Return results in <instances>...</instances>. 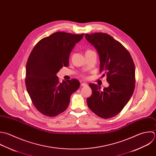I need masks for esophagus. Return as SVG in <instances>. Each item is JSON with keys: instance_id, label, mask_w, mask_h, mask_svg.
Here are the masks:
<instances>
[{"instance_id": "34e87169", "label": "esophagus", "mask_w": 156, "mask_h": 156, "mask_svg": "<svg viewBox=\"0 0 156 156\" xmlns=\"http://www.w3.org/2000/svg\"><path fill=\"white\" fill-rule=\"evenodd\" d=\"M81 86H87V84L86 83H82L81 84Z\"/></svg>"}]
</instances>
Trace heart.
<instances>
[{"mask_svg":"<svg viewBox=\"0 0 156 156\" xmlns=\"http://www.w3.org/2000/svg\"><path fill=\"white\" fill-rule=\"evenodd\" d=\"M91 51H92V50H87L86 51V53H89V52H90Z\"/></svg>","mask_w":156,"mask_h":156,"instance_id":"b5f03b06","label":"heart"}]
</instances>
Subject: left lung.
Returning a JSON list of instances; mask_svg holds the SVG:
<instances>
[{
	"label": "left lung",
	"instance_id": "1",
	"mask_svg": "<svg viewBox=\"0 0 156 156\" xmlns=\"http://www.w3.org/2000/svg\"><path fill=\"white\" fill-rule=\"evenodd\" d=\"M86 39L97 50L100 72L107 76L108 87L103 90L90 83L92 95L87 98L89 109L98 117L108 119L119 114L130 100L135 89V65L128 50L105 33L85 34Z\"/></svg>",
	"mask_w": 156,
	"mask_h": 156
}]
</instances>
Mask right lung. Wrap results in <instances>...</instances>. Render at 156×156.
Segmentation results:
<instances>
[{"mask_svg": "<svg viewBox=\"0 0 156 156\" xmlns=\"http://www.w3.org/2000/svg\"><path fill=\"white\" fill-rule=\"evenodd\" d=\"M84 34L54 33L41 39L29 55L26 88L34 107L45 116L55 117L65 111L71 95L80 87L75 78L59 83L56 73L63 66H69L70 53Z\"/></svg>", "mask_w": 156, "mask_h": 156, "instance_id": "1", "label": "right lung"}]
</instances>
